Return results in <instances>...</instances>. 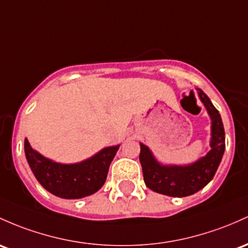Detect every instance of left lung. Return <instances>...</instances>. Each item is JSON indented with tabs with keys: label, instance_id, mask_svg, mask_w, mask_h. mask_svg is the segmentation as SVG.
Masks as SVG:
<instances>
[{
	"label": "left lung",
	"instance_id": "left-lung-1",
	"mask_svg": "<svg viewBox=\"0 0 248 248\" xmlns=\"http://www.w3.org/2000/svg\"><path fill=\"white\" fill-rule=\"evenodd\" d=\"M201 102L212 120L211 151L198 161L187 166L162 165L155 159L148 147L140 143V164L146 186L168 197L182 198L194 194L213 179L225 152V130L219 111L209 97L197 88Z\"/></svg>",
	"mask_w": 248,
	"mask_h": 248
}]
</instances>
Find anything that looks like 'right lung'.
Returning a JSON list of instances; mask_svg holds the SVG:
<instances>
[{"instance_id":"add662e5","label":"right lung","mask_w":248,"mask_h":248,"mask_svg":"<svg viewBox=\"0 0 248 248\" xmlns=\"http://www.w3.org/2000/svg\"><path fill=\"white\" fill-rule=\"evenodd\" d=\"M119 147H106L84 161L66 165L47 159L24 140V153L35 178L48 192L62 199H81L101 188Z\"/></svg>"}]
</instances>
